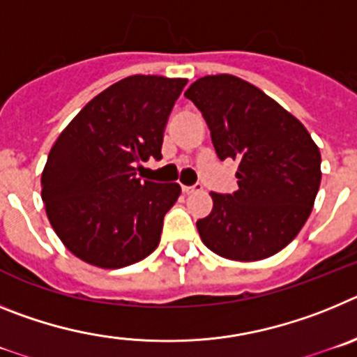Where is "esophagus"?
Returning <instances> with one entry per match:
<instances>
[{
  "label": "esophagus",
  "instance_id": "obj_1",
  "mask_svg": "<svg viewBox=\"0 0 357 357\" xmlns=\"http://www.w3.org/2000/svg\"><path fill=\"white\" fill-rule=\"evenodd\" d=\"M202 185H182V193L184 195H193L197 191H200Z\"/></svg>",
  "mask_w": 357,
  "mask_h": 357
}]
</instances>
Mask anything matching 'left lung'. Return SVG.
<instances>
[{
	"mask_svg": "<svg viewBox=\"0 0 357 357\" xmlns=\"http://www.w3.org/2000/svg\"><path fill=\"white\" fill-rule=\"evenodd\" d=\"M209 125L222 160H238V191L211 193L197 222L209 250L230 261L266 259L296 238L321 181L320 150L293 114L234 75H209L184 94Z\"/></svg>",
	"mask_w": 357,
	"mask_h": 357,
	"instance_id": "1",
	"label": "left lung"
}]
</instances>
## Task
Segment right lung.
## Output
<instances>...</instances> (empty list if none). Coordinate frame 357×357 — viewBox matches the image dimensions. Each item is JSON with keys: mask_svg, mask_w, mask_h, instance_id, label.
<instances>
[{"mask_svg": "<svg viewBox=\"0 0 357 357\" xmlns=\"http://www.w3.org/2000/svg\"><path fill=\"white\" fill-rule=\"evenodd\" d=\"M185 78L132 75L94 96L61 132L40 176L46 214L64 247L105 270L139 263L159 247L176 182L135 176L160 159L164 128Z\"/></svg>", "mask_w": 357, "mask_h": 357, "instance_id": "add662e5", "label": "right lung"}]
</instances>
